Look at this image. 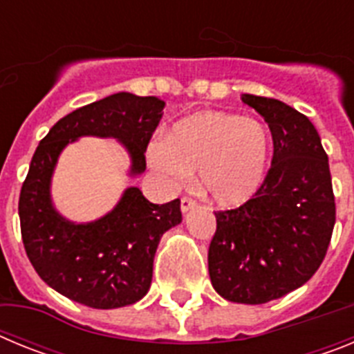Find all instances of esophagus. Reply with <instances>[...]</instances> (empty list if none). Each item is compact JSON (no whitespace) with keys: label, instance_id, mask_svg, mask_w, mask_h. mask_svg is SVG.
<instances>
[{"label":"esophagus","instance_id":"obj_1","mask_svg":"<svg viewBox=\"0 0 354 354\" xmlns=\"http://www.w3.org/2000/svg\"><path fill=\"white\" fill-rule=\"evenodd\" d=\"M196 205V202L193 198H189V196H183L180 198V211L183 212H187L189 209H193Z\"/></svg>","mask_w":354,"mask_h":354}]
</instances>
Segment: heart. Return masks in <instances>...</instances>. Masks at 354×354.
<instances>
[{
  "mask_svg": "<svg viewBox=\"0 0 354 354\" xmlns=\"http://www.w3.org/2000/svg\"><path fill=\"white\" fill-rule=\"evenodd\" d=\"M270 133L261 122L223 111H202L177 122L167 140L147 150L150 167L171 186L198 170V186L225 207L245 204L264 180Z\"/></svg>",
  "mask_w": 354,
  "mask_h": 354,
  "instance_id": "1",
  "label": "heart"
}]
</instances>
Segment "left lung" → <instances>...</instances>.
Masks as SVG:
<instances>
[{
	"mask_svg": "<svg viewBox=\"0 0 354 354\" xmlns=\"http://www.w3.org/2000/svg\"><path fill=\"white\" fill-rule=\"evenodd\" d=\"M273 136L271 168L243 205L216 211L209 277L221 298L261 305L314 277L335 225L328 156L314 124L286 102L245 93Z\"/></svg>",
	"mask_w": 354,
	"mask_h": 354,
	"instance_id": "8db88e82",
	"label": "left lung"
}]
</instances>
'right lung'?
Segmentation results:
<instances>
[{
    "label": "right lung",
    "mask_w": 354,
    "mask_h": 354,
    "mask_svg": "<svg viewBox=\"0 0 354 354\" xmlns=\"http://www.w3.org/2000/svg\"><path fill=\"white\" fill-rule=\"evenodd\" d=\"M165 101L120 92L60 118L40 140L21 187L24 250L39 277L56 292L92 308L133 305L149 292L159 239L183 221L180 200L152 204L127 187L117 207L92 223H72L51 202L58 156L80 136L117 138L131 156V175L145 171V150Z\"/></svg>",
    "instance_id": "right-lung-1"
}]
</instances>
